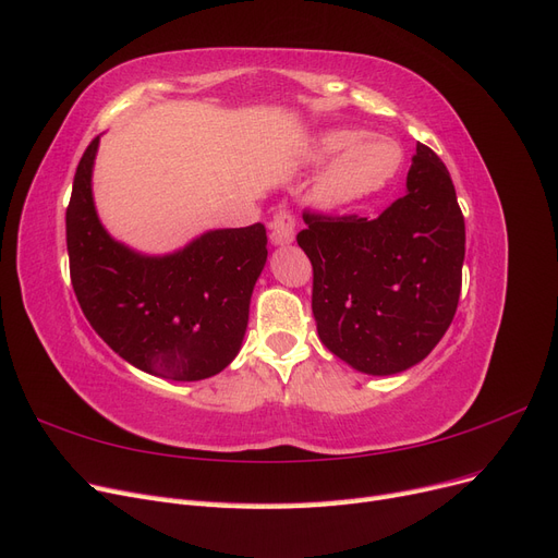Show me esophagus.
Wrapping results in <instances>:
<instances>
[{
	"mask_svg": "<svg viewBox=\"0 0 558 558\" xmlns=\"http://www.w3.org/2000/svg\"><path fill=\"white\" fill-rule=\"evenodd\" d=\"M295 240V221L289 211H279L272 223H269V242L272 246H286L293 244Z\"/></svg>",
	"mask_w": 558,
	"mask_h": 558,
	"instance_id": "1",
	"label": "esophagus"
}]
</instances>
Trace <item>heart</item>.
Listing matches in <instances>:
<instances>
[{
  "instance_id": "1",
  "label": "heart",
  "mask_w": 558,
  "mask_h": 558,
  "mask_svg": "<svg viewBox=\"0 0 558 558\" xmlns=\"http://www.w3.org/2000/svg\"><path fill=\"white\" fill-rule=\"evenodd\" d=\"M305 162L330 160L310 189V205L318 211L347 209L356 202L377 195L400 172L402 146L386 134L359 130H328L307 146Z\"/></svg>"
}]
</instances>
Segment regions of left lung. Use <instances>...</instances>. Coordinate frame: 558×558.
I'll use <instances>...</instances> for the list:
<instances>
[{
	"mask_svg": "<svg viewBox=\"0 0 558 558\" xmlns=\"http://www.w3.org/2000/svg\"><path fill=\"white\" fill-rule=\"evenodd\" d=\"M404 185L377 218L305 214L298 234L314 267L320 342L373 377L424 361L461 295L465 223L445 162L416 144Z\"/></svg>",
	"mask_w": 558,
	"mask_h": 558,
	"instance_id": "obj_1",
	"label": "left lung"
}]
</instances>
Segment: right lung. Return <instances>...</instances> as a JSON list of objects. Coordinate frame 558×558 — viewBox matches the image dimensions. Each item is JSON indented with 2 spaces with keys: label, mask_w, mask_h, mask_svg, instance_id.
I'll use <instances>...</instances> for the list:
<instances>
[{
  "label": "right lung",
  "mask_w": 558,
  "mask_h": 558,
  "mask_svg": "<svg viewBox=\"0 0 558 558\" xmlns=\"http://www.w3.org/2000/svg\"><path fill=\"white\" fill-rule=\"evenodd\" d=\"M97 148L99 137L76 167L66 207V253L83 314L118 356L148 375H218L244 342L253 286L267 263L265 228L207 230L160 256L118 242L95 207Z\"/></svg>",
  "instance_id": "right-lung-1"
}]
</instances>
